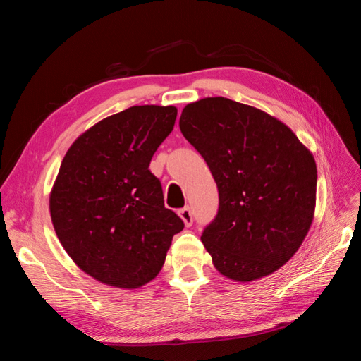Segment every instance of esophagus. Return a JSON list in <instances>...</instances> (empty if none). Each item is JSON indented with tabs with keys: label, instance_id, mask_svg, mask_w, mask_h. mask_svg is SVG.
<instances>
[{
	"label": "esophagus",
	"instance_id": "1",
	"mask_svg": "<svg viewBox=\"0 0 361 361\" xmlns=\"http://www.w3.org/2000/svg\"><path fill=\"white\" fill-rule=\"evenodd\" d=\"M179 216L182 218V221L185 223V226L190 227L192 224V212L190 206H185L183 209L179 211Z\"/></svg>",
	"mask_w": 361,
	"mask_h": 361
}]
</instances>
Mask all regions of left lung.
<instances>
[{"label": "left lung", "mask_w": 361, "mask_h": 361, "mask_svg": "<svg viewBox=\"0 0 361 361\" xmlns=\"http://www.w3.org/2000/svg\"><path fill=\"white\" fill-rule=\"evenodd\" d=\"M179 128L220 195L202 235L216 271L243 283L276 272L313 221L318 173L312 152L279 118L221 96L188 104Z\"/></svg>", "instance_id": "obj_1"}]
</instances>
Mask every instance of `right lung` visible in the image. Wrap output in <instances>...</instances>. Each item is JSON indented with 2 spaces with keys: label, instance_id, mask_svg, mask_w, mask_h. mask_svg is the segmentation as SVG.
<instances>
[{
  "label": "right lung",
  "instance_id": "right-lung-1",
  "mask_svg": "<svg viewBox=\"0 0 361 361\" xmlns=\"http://www.w3.org/2000/svg\"><path fill=\"white\" fill-rule=\"evenodd\" d=\"M176 116L173 105L130 106L87 129L61 161L49 194L54 231L104 285L135 289L154 280L183 228L149 170Z\"/></svg>",
  "mask_w": 361,
  "mask_h": 361
}]
</instances>
